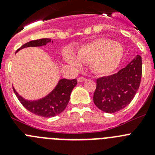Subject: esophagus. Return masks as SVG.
<instances>
[{
    "label": "esophagus",
    "instance_id": "1",
    "mask_svg": "<svg viewBox=\"0 0 155 155\" xmlns=\"http://www.w3.org/2000/svg\"><path fill=\"white\" fill-rule=\"evenodd\" d=\"M85 80H86V78H83V77H81V78H78V83H81V82L84 81Z\"/></svg>",
    "mask_w": 155,
    "mask_h": 155
}]
</instances>
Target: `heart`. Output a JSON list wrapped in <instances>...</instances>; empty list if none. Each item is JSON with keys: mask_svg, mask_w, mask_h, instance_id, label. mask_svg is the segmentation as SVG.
Masks as SVG:
<instances>
[{"mask_svg": "<svg viewBox=\"0 0 155 155\" xmlns=\"http://www.w3.org/2000/svg\"><path fill=\"white\" fill-rule=\"evenodd\" d=\"M124 55V49L120 42L100 38L81 47L77 58L71 52L66 53V61L79 68L81 62L90 63L91 68L98 74H109L118 68Z\"/></svg>", "mask_w": 155, "mask_h": 155, "instance_id": "b5f03b06", "label": "heart"}]
</instances>
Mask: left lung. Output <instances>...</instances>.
I'll list each match as a JSON object with an SVG mask.
<instances>
[{"instance_id":"left-lung-1","label":"left lung","mask_w":155,"mask_h":155,"mask_svg":"<svg viewBox=\"0 0 155 155\" xmlns=\"http://www.w3.org/2000/svg\"><path fill=\"white\" fill-rule=\"evenodd\" d=\"M142 76L140 55L116 74L97 79L93 101L100 110L113 113L130 103L139 88Z\"/></svg>"}]
</instances>
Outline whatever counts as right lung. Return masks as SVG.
I'll return each instance as SVG.
<instances>
[{
    "label": "right lung",
    "instance_id": "add662e5",
    "mask_svg": "<svg viewBox=\"0 0 155 155\" xmlns=\"http://www.w3.org/2000/svg\"><path fill=\"white\" fill-rule=\"evenodd\" d=\"M50 42H53L51 39H40L30 41L21 46L16 52L26 47L46 46ZM77 84V79H61L50 94L38 100L25 99L15 91L14 87L13 89L17 98L25 109L37 116L50 118L57 116L66 109L69 102L71 91Z\"/></svg>",
    "mask_w": 155,
    "mask_h": 155
}]
</instances>
